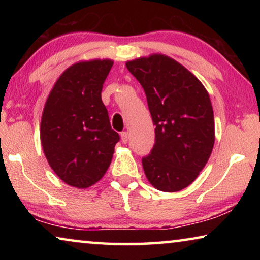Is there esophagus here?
<instances>
[{
  "label": "esophagus",
  "instance_id": "1",
  "mask_svg": "<svg viewBox=\"0 0 260 260\" xmlns=\"http://www.w3.org/2000/svg\"><path fill=\"white\" fill-rule=\"evenodd\" d=\"M120 138H121V142H122V143H127V142H128L129 136H128V133H127V132H122V133L120 134Z\"/></svg>",
  "mask_w": 260,
  "mask_h": 260
}]
</instances>
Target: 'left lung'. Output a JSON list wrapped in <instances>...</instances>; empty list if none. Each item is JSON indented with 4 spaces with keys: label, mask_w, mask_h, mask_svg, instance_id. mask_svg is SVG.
Segmentation results:
<instances>
[{
    "label": "left lung",
    "mask_w": 260,
    "mask_h": 260,
    "mask_svg": "<svg viewBox=\"0 0 260 260\" xmlns=\"http://www.w3.org/2000/svg\"><path fill=\"white\" fill-rule=\"evenodd\" d=\"M147 95L156 142L142 159L148 181L175 192L195 181L214 146L213 109L199 79L173 58L152 54L126 61Z\"/></svg>",
    "instance_id": "obj_1"
}]
</instances>
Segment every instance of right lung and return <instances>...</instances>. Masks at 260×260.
Instances as JSON below:
<instances>
[{
	"label": "right lung",
	"instance_id": "obj_1",
	"mask_svg": "<svg viewBox=\"0 0 260 260\" xmlns=\"http://www.w3.org/2000/svg\"><path fill=\"white\" fill-rule=\"evenodd\" d=\"M112 65L108 58L74 63L57 79L43 108V152L57 177L74 188L103 178L119 141L101 99Z\"/></svg>",
	"mask_w": 260,
	"mask_h": 260
}]
</instances>
